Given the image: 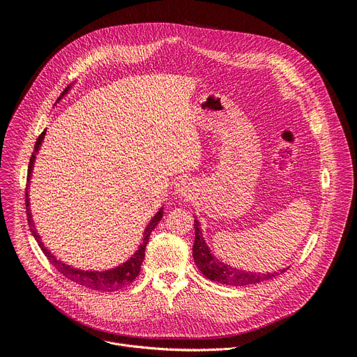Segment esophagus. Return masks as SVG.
Here are the masks:
<instances>
[{
    "mask_svg": "<svg viewBox=\"0 0 357 357\" xmlns=\"http://www.w3.org/2000/svg\"><path fill=\"white\" fill-rule=\"evenodd\" d=\"M190 192H191L190 183H186V182H179V183H178V188H176V194H178V195L186 197V195H190Z\"/></svg>",
    "mask_w": 357,
    "mask_h": 357,
    "instance_id": "1",
    "label": "esophagus"
}]
</instances>
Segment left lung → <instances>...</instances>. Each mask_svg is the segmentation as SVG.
<instances>
[{
  "label": "left lung",
  "instance_id": "1",
  "mask_svg": "<svg viewBox=\"0 0 357 357\" xmlns=\"http://www.w3.org/2000/svg\"><path fill=\"white\" fill-rule=\"evenodd\" d=\"M195 243L192 248V256L195 260V265L202 272L205 278H208L214 282L231 285V287H245V285H253L259 284L261 280H266L273 278L276 273H252V272H243L236 268H230L229 265H224L222 261L215 259L213 253L210 252L208 246L205 245L204 237L201 234L198 221L195 220ZM280 271V273H284Z\"/></svg>",
  "mask_w": 357,
  "mask_h": 357
}]
</instances>
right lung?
<instances>
[{
    "label": "right lung",
    "instance_id": "obj_1",
    "mask_svg": "<svg viewBox=\"0 0 357 357\" xmlns=\"http://www.w3.org/2000/svg\"><path fill=\"white\" fill-rule=\"evenodd\" d=\"M69 86L65 88V91L61 93V97L58 98V101L65 96V93L68 92ZM45 133L46 131H43V133L39 136V139H37L36 142V146H34V152L31 153V158H30V163H29V172H27V185H26V213H27V221H29V227H30V231L31 234L34 236L37 245L40 246L42 252L45 253V256L49 259L50 264L56 268V271L61 272L65 278H68L69 280H72V282L78 284V285H82V287H86V288H91V289H97V291H105V292H111V291H119L127 285H130L133 280L139 276L140 273V266L143 264V259H144V252H146V245L149 241V237L150 234H152V231L155 230V227L158 226V222L160 221L162 215H163V211L160 210L153 218L152 221L149 222V226L144 231V237H143V243L140 245L139 250L136 252V255L131 257L130 260H127L126 264H123L121 266L116 268V269H109V271H104V272H89V271H79V269H73L65 264H62V261L56 260V257L46 249V246L43 245V241L40 240V236L37 234L36 229H34V222H33V218H31V213H30V208H29V181H30V175H31V169H33V162H34V158H36V152L39 150L40 147V143L45 137Z\"/></svg>",
    "mask_w": 357,
    "mask_h": 357
}]
</instances>
